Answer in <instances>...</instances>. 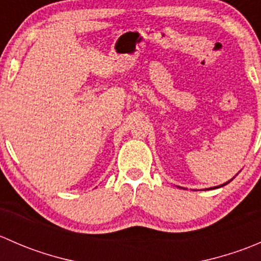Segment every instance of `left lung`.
Listing matches in <instances>:
<instances>
[{"instance_id": "left-lung-1", "label": "left lung", "mask_w": 261, "mask_h": 261, "mask_svg": "<svg viewBox=\"0 0 261 261\" xmlns=\"http://www.w3.org/2000/svg\"><path fill=\"white\" fill-rule=\"evenodd\" d=\"M228 181H226V183H223V184H221V186H218V187H213V188H220V187H223V186H226V184H227ZM210 189H212V188H210Z\"/></svg>"}]
</instances>
